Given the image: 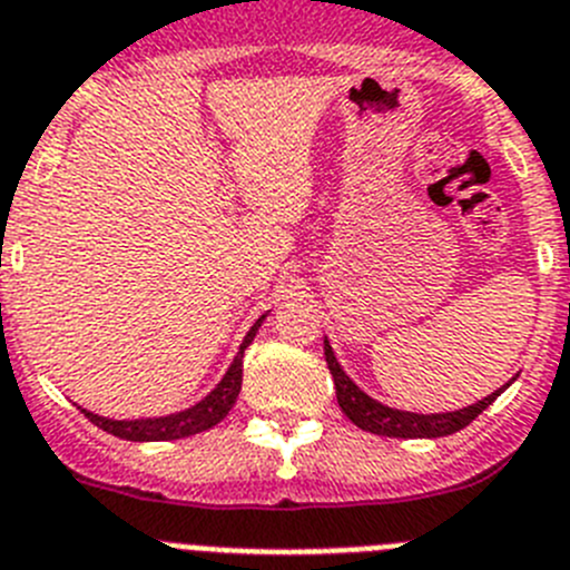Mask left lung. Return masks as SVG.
<instances>
[{"label": "left lung", "instance_id": "1", "mask_svg": "<svg viewBox=\"0 0 570 570\" xmlns=\"http://www.w3.org/2000/svg\"><path fill=\"white\" fill-rule=\"evenodd\" d=\"M323 355H326V366L332 372V381H335L337 392V406L346 414L357 429L372 434H381V438H445V434H454L460 429L471 423L476 414H483L485 409L494 403L502 394V389H509L511 381L500 389V392H491L489 397L476 400L474 406H465L460 412H443V414H414V412H400V409H389L377 400L368 397L366 392L348 381V374L343 372L341 363H337L335 352H332L330 341H323Z\"/></svg>", "mask_w": 570, "mask_h": 570}]
</instances>
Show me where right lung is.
<instances>
[{
  "label": "right lung",
  "mask_w": 570,
  "mask_h": 570,
  "mask_svg": "<svg viewBox=\"0 0 570 570\" xmlns=\"http://www.w3.org/2000/svg\"><path fill=\"white\" fill-rule=\"evenodd\" d=\"M261 323H264V315H261L258 321H255L253 330L247 332V337H244V343H240L238 355H235L233 366L227 368L222 383H218V386H215L202 403L187 409V412L167 414V417H147V420H107L94 412H87V409H81V414H85L94 425L105 429L107 434H112V438L132 440V443H150V440H181V438H189V434L207 432V429H213L215 423H222V420L229 414V409L235 406V397H238L240 392V374H244V348L253 343Z\"/></svg>",
  "instance_id": "right-lung-1"
}]
</instances>
